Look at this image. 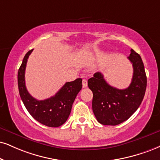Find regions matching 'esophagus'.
Segmentation results:
<instances>
[{"mask_svg": "<svg viewBox=\"0 0 160 160\" xmlns=\"http://www.w3.org/2000/svg\"><path fill=\"white\" fill-rule=\"evenodd\" d=\"M82 85H83V88H87L88 87V81L85 78L82 80Z\"/></svg>", "mask_w": 160, "mask_h": 160, "instance_id": "1", "label": "esophagus"}]
</instances>
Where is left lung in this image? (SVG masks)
I'll use <instances>...</instances> for the list:
<instances>
[{"instance_id": "left-lung-1", "label": "left lung", "mask_w": 160, "mask_h": 160, "mask_svg": "<svg viewBox=\"0 0 160 160\" xmlns=\"http://www.w3.org/2000/svg\"><path fill=\"white\" fill-rule=\"evenodd\" d=\"M128 57L133 68L131 83L125 89L110 86L101 72L88 81L93 97L92 108L97 121L104 125H117L129 119L139 108L147 86V77L140 56L131 50Z\"/></svg>"}]
</instances>
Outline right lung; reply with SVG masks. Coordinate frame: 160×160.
Instances as JSON below:
<instances>
[{
	"instance_id": "right-lung-1",
	"label": "right lung",
	"mask_w": 160,
	"mask_h": 160,
	"mask_svg": "<svg viewBox=\"0 0 160 160\" xmlns=\"http://www.w3.org/2000/svg\"><path fill=\"white\" fill-rule=\"evenodd\" d=\"M33 50L25 55L18 72L20 96L25 108L34 119L48 127L62 125L70 116L77 94L82 88V79L66 82L54 96L44 100H37L27 91L25 85V70L27 59Z\"/></svg>"
}]
</instances>
